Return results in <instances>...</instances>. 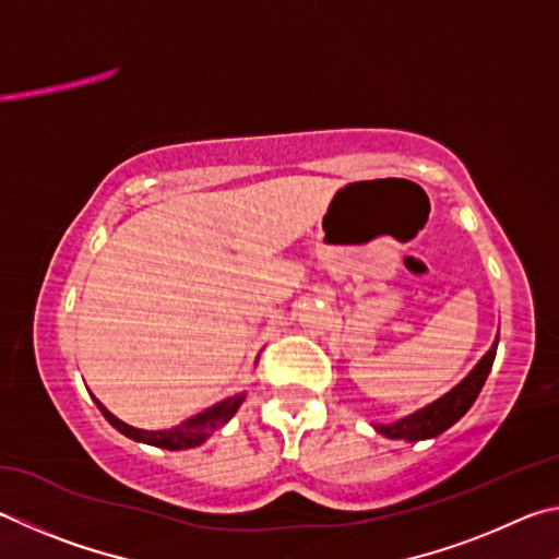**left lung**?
Segmentation results:
<instances>
[{
  "mask_svg": "<svg viewBox=\"0 0 559 559\" xmlns=\"http://www.w3.org/2000/svg\"><path fill=\"white\" fill-rule=\"evenodd\" d=\"M496 348H498V336L491 344V348L486 350L484 358L478 360V364L472 368V373H468L462 383L454 385L442 397H437L435 403L419 407L415 413L395 419V423L373 425L376 432L388 439H405V442L432 439L437 435L447 432L449 427L459 423V419L468 413V407L474 405V400L478 397V393H481L486 378L491 373Z\"/></svg>",
  "mask_w": 559,
  "mask_h": 559,
  "instance_id": "left-lung-1",
  "label": "left lung"
}]
</instances>
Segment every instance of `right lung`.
<instances>
[{
	"instance_id": "obj_1",
	"label": "right lung",
	"mask_w": 559,
	"mask_h": 559,
	"mask_svg": "<svg viewBox=\"0 0 559 559\" xmlns=\"http://www.w3.org/2000/svg\"><path fill=\"white\" fill-rule=\"evenodd\" d=\"M93 400H95L97 409H100L107 423H110L117 429V432H122L124 437L134 439V442L152 444V447H159V449H169V452H179V449H191V447L203 444L205 439H209L215 432V429L228 425L233 415L238 413V407L242 405L245 393H235L233 397H225V400H221V403H215L213 407L203 409V413L183 419L181 425H176L171 429H156V432H150V429H140V427H132V425L122 423V419H117L110 413V409H107L100 403V400H97V397H93Z\"/></svg>"
}]
</instances>
